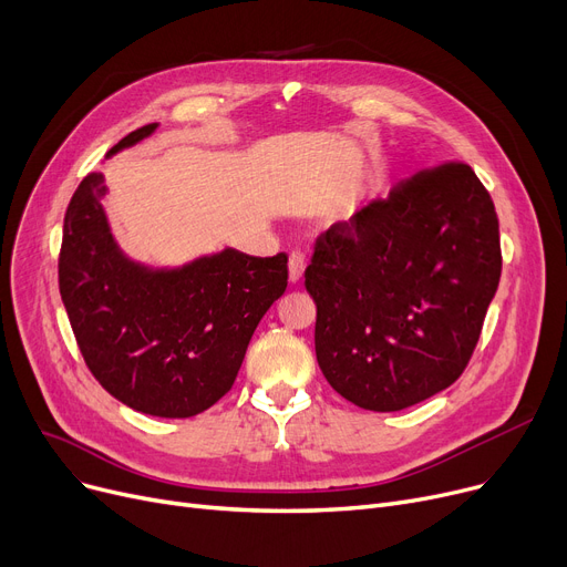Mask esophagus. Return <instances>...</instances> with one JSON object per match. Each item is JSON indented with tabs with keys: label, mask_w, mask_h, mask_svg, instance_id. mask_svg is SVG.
Listing matches in <instances>:
<instances>
[{
	"label": "esophagus",
	"mask_w": 567,
	"mask_h": 567,
	"mask_svg": "<svg viewBox=\"0 0 567 567\" xmlns=\"http://www.w3.org/2000/svg\"><path fill=\"white\" fill-rule=\"evenodd\" d=\"M287 266H289V282H299L306 271V255L299 250H291Z\"/></svg>",
	"instance_id": "esophagus-1"
}]
</instances>
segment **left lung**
Segmentation results:
<instances>
[{
  "mask_svg": "<svg viewBox=\"0 0 567 567\" xmlns=\"http://www.w3.org/2000/svg\"><path fill=\"white\" fill-rule=\"evenodd\" d=\"M501 278L494 202L466 163L419 169L317 236L306 289L317 363L370 411H400L466 370Z\"/></svg>",
  "mask_w": 567,
  "mask_h": 567,
  "instance_id": "8db88e82",
  "label": "left lung"
}]
</instances>
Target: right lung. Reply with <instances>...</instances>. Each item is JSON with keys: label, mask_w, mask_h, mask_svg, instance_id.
<instances>
[{"label": "right lung", "mask_w": 567, "mask_h": 567, "mask_svg": "<svg viewBox=\"0 0 567 567\" xmlns=\"http://www.w3.org/2000/svg\"><path fill=\"white\" fill-rule=\"evenodd\" d=\"M156 131L146 124L110 148ZM89 172L64 216L59 293L82 359L103 389L158 419H190L214 406L244 363L266 310L287 289V255L227 248L178 271H148L116 250Z\"/></svg>", "instance_id": "1"}]
</instances>
